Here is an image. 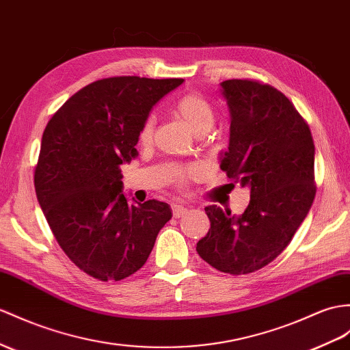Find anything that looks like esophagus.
I'll return each mask as SVG.
<instances>
[{
    "label": "esophagus",
    "instance_id": "1",
    "mask_svg": "<svg viewBox=\"0 0 350 350\" xmlns=\"http://www.w3.org/2000/svg\"><path fill=\"white\" fill-rule=\"evenodd\" d=\"M187 211H189V209H187L184 204H176V203L172 204V214H174L175 218L183 217Z\"/></svg>",
    "mask_w": 350,
    "mask_h": 350
}]
</instances>
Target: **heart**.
Returning <instances> with one entry per match:
<instances>
[{
    "label": "heart",
    "mask_w": 350,
    "mask_h": 350,
    "mask_svg": "<svg viewBox=\"0 0 350 350\" xmlns=\"http://www.w3.org/2000/svg\"><path fill=\"white\" fill-rule=\"evenodd\" d=\"M172 113L180 118L193 133H199L204 129L208 131L212 124V120H214V113H212L209 102L196 92L184 93L183 96L178 98L172 107ZM152 133H154V117L148 116L139 131V141L142 144H148L152 138ZM199 175L200 167L198 166L180 167L174 170L172 180L178 187H183L190 180L198 178Z\"/></svg>",
    "instance_id": "heart-1"
}]
</instances>
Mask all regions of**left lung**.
Segmentation results:
<instances>
[{"label": "left lung", "instance_id": "left-lung-1", "mask_svg": "<svg viewBox=\"0 0 350 350\" xmlns=\"http://www.w3.org/2000/svg\"><path fill=\"white\" fill-rule=\"evenodd\" d=\"M232 116L228 151L219 167L251 190L241 217L206 206L208 234L196 246L212 267L248 275L273 261L291 242L312 206L314 144L309 124L282 92L267 83H221Z\"/></svg>", "mask_w": 350, "mask_h": 350}]
</instances>
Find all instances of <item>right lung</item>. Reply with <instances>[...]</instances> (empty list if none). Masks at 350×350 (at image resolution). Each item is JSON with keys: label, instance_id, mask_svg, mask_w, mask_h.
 <instances>
[{"label": "right lung", "instance_id": "obj_1", "mask_svg": "<svg viewBox=\"0 0 350 350\" xmlns=\"http://www.w3.org/2000/svg\"><path fill=\"white\" fill-rule=\"evenodd\" d=\"M183 79L123 75L80 89L50 118L33 172L50 230L77 267L92 278L122 280L146 264L172 212L167 203L127 204L120 165L151 108Z\"/></svg>", "mask_w": 350, "mask_h": 350}]
</instances>
